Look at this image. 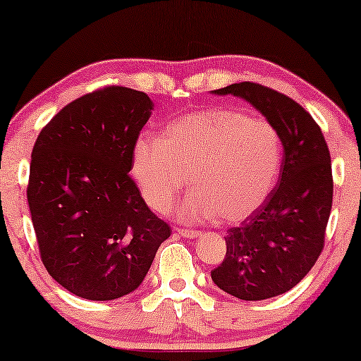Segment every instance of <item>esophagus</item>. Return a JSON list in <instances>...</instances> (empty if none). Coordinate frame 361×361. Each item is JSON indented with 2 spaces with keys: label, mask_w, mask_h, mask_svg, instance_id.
<instances>
[{
  "label": "esophagus",
  "mask_w": 361,
  "mask_h": 361,
  "mask_svg": "<svg viewBox=\"0 0 361 361\" xmlns=\"http://www.w3.org/2000/svg\"><path fill=\"white\" fill-rule=\"evenodd\" d=\"M176 231L182 236V238H190V240L199 238V236L202 235L200 231H195V230H187V228H176Z\"/></svg>",
  "instance_id": "1"
}]
</instances>
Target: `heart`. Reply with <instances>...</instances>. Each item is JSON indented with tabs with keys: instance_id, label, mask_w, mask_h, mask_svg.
<instances>
[{
	"instance_id": "obj_1",
	"label": "heart",
	"mask_w": 361,
	"mask_h": 361,
	"mask_svg": "<svg viewBox=\"0 0 361 361\" xmlns=\"http://www.w3.org/2000/svg\"><path fill=\"white\" fill-rule=\"evenodd\" d=\"M281 161L279 133L268 120L219 106L180 118L162 137L137 140L131 171L152 210H166L190 176L195 189L176 215L184 221L220 215L238 224L268 199Z\"/></svg>"
}]
</instances>
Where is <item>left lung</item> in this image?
Here are the masks:
<instances>
[{
    "mask_svg": "<svg viewBox=\"0 0 361 361\" xmlns=\"http://www.w3.org/2000/svg\"><path fill=\"white\" fill-rule=\"evenodd\" d=\"M212 93L248 102L278 130L284 149L278 187L228 230L225 259L212 281L243 300L276 298L304 279L324 248L334 195L327 142L299 103L268 87L240 82Z\"/></svg>",
    "mask_w": 361,
    "mask_h": 361,
    "instance_id": "8db88e82",
    "label": "left lung"
}]
</instances>
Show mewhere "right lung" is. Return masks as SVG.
Instances as JSON below:
<instances>
[{"label": "right lung", "mask_w": 361, "mask_h": 361, "mask_svg": "<svg viewBox=\"0 0 361 361\" xmlns=\"http://www.w3.org/2000/svg\"><path fill=\"white\" fill-rule=\"evenodd\" d=\"M154 103L106 87L63 106L39 133L27 204L42 263L62 288L113 300L140 288L171 236L128 172Z\"/></svg>", "instance_id": "obj_1"}]
</instances>
